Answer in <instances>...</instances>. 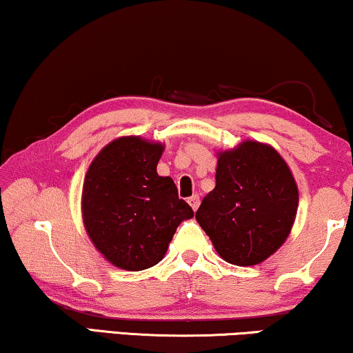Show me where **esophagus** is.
<instances>
[{
    "mask_svg": "<svg viewBox=\"0 0 353 353\" xmlns=\"http://www.w3.org/2000/svg\"><path fill=\"white\" fill-rule=\"evenodd\" d=\"M188 205L192 206V210H193V211H196V210H198V206H200V196H198V195H193V196L188 198Z\"/></svg>",
    "mask_w": 353,
    "mask_h": 353,
    "instance_id": "obj_1",
    "label": "esophagus"
}]
</instances>
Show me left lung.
<instances>
[{
    "instance_id": "8db88e82",
    "label": "left lung",
    "mask_w": 353,
    "mask_h": 353,
    "mask_svg": "<svg viewBox=\"0 0 353 353\" xmlns=\"http://www.w3.org/2000/svg\"><path fill=\"white\" fill-rule=\"evenodd\" d=\"M297 205V183L280 153L269 143L243 141L217 152L216 187L195 217L222 259L246 267L280 250Z\"/></svg>"
}]
</instances>
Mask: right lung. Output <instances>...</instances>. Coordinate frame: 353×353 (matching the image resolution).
<instances>
[{"mask_svg":"<svg viewBox=\"0 0 353 353\" xmlns=\"http://www.w3.org/2000/svg\"><path fill=\"white\" fill-rule=\"evenodd\" d=\"M161 142L123 136L107 143L84 176L83 224L96 250L118 269H150L165 257L193 211L171 177L158 176Z\"/></svg>","mask_w":353,"mask_h":353,"instance_id":"right-lung-1","label":"right lung"}]
</instances>
